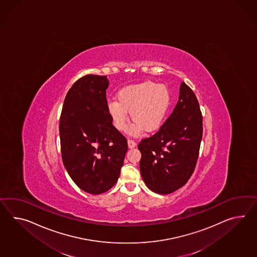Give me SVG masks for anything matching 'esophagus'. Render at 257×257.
Returning a JSON list of instances; mask_svg holds the SVG:
<instances>
[{
  "mask_svg": "<svg viewBox=\"0 0 257 257\" xmlns=\"http://www.w3.org/2000/svg\"><path fill=\"white\" fill-rule=\"evenodd\" d=\"M137 146V143H136V141H134V140H132V139H128V147L130 148V149H133V148H135Z\"/></svg>",
  "mask_w": 257,
  "mask_h": 257,
  "instance_id": "1",
  "label": "esophagus"
}]
</instances>
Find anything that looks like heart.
<instances>
[{
  "label": "heart",
  "mask_w": 257,
  "mask_h": 257,
  "mask_svg": "<svg viewBox=\"0 0 257 257\" xmlns=\"http://www.w3.org/2000/svg\"><path fill=\"white\" fill-rule=\"evenodd\" d=\"M171 94L168 88L153 82H144L129 85L119 90L118 100L107 103V111L113 124L123 131L128 122V113L135 121L129 128L134 136L156 131L162 125L168 111Z\"/></svg>",
  "instance_id": "obj_1"
}]
</instances>
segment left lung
I'll return each instance as SVG.
<instances>
[{"mask_svg": "<svg viewBox=\"0 0 257 257\" xmlns=\"http://www.w3.org/2000/svg\"><path fill=\"white\" fill-rule=\"evenodd\" d=\"M202 115L194 92L184 82L169 118L138 144L140 172L148 188L169 194L183 187L194 172L202 138Z\"/></svg>", "mask_w": 257, "mask_h": 257, "instance_id": "1", "label": "left lung"}]
</instances>
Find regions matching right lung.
<instances>
[{"instance_id": "right-lung-1", "label": "right lung", "mask_w": 257, "mask_h": 257, "mask_svg": "<svg viewBox=\"0 0 257 257\" xmlns=\"http://www.w3.org/2000/svg\"><path fill=\"white\" fill-rule=\"evenodd\" d=\"M106 76L80 78L65 97L59 119L64 166L76 185L90 194L116 184L128 145L107 111Z\"/></svg>"}]
</instances>
